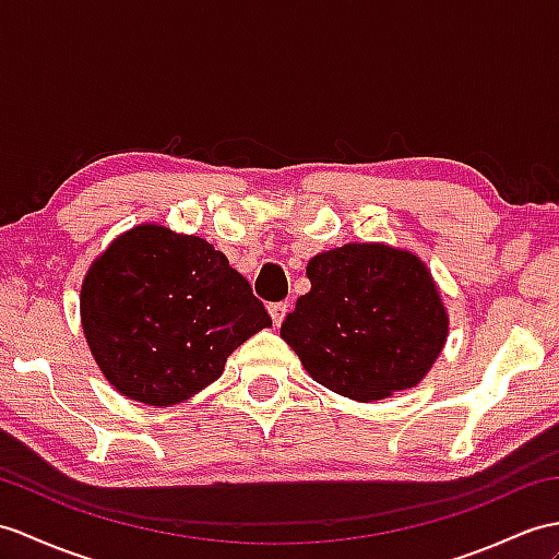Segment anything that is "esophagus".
I'll use <instances>...</instances> for the list:
<instances>
[{"label":"esophagus","instance_id":"esophagus-1","mask_svg":"<svg viewBox=\"0 0 559 559\" xmlns=\"http://www.w3.org/2000/svg\"><path fill=\"white\" fill-rule=\"evenodd\" d=\"M269 314H271V321H274L276 326H281L285 314H288V302H271L269 305Z\"/></svg>","mask_w":559,"mask_h":559}]
</instances>
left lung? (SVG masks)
Wrapping results in <instances>:
<instances>
[{
    "label": "left lung",
    "instance_id": "8db88e82",
    "mask_svg": "<svg viewBox=\"0 0 559 559\" xmlns=\"http://www.w3.org/2000/svg\"><path fill=\"white\" fill-rule=\"evenodd\" d=\"M311 290L281 338L329 391L373 402L417 385L448 338L436 283L412 252L349 242L307 264Z\"/></svg>",
    "mask_w": 559,
    "mask_h": 559
}]
</instances>
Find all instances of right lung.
Masks as SVG:
<instances>
[{
    "instance_id": "obj_1",
    "label": "right lung",
    "mask_w": 559,
    "mask_h": 559,
    "mask_svg": "<svg viewBox=\"0 0 559 559\" xmlns=\"http://www.w3.org/2000/svg\"><path fill=\"white\" fill-rule=\"evenodd\" d=\"M81 319L107 381L157 407L214 383L233 349L271 326L224 252L154 224L116 238L90 266Z\"/></svg>"
}]
</instances>
